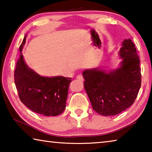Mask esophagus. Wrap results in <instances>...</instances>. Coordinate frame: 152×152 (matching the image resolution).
I'll use <instances>...</instances> for the list:
<instances>
[{"label": "esophagus", "mask_w": 152, "mask_h": 152, "mask_svg": "<svg viewBox=\"0 0 152 152\" xmlns=\"http://www.w3.org/2000/svg\"><path fill=\"white\" fill-rule=\"evenodd\" d=\"M76 79L78 80L82 81V80H83V76H82V75H78V76H76Z\"/></svg>", "instance_id": "1"}]
</instances>
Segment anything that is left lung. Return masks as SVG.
<instances>
[{"mask_svg":"<svg viewBox=\"0 0 152 152\" xmlns=\"http://www.w3.org/2000/svg\"><path fill=\"white\" fill-rule=\"evenodd\" d=\"M121 45V61L116 68L107 70L98 66L82 72L92 109L103 116L116 115L132 105L141 86L140 61L134 43L126 39Z\"/></svg>","mask_w":152,"mask_h":152,"instance_id":"left-lung-1","label":"left lung"}]
</instances>
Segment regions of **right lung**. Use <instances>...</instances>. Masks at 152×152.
Wrapping results in <instances>:
<instances>
[{"label": "right lung", "mask_w": 152, "mask_h": 152, "mask_svg": "<svg viewBox=\"0 0 152 152\" xmlns=\"http://www.w3.org/2000/svg\"><path fill=\"white\" fill-rule=\"evenodd\" d=\"M25 35L19 47L20 58L15 70V82L20 101L32 111L45 116H57L66 106L71 78L39 75L25 62L22 50Z\"/></svg>", "instance_id": "add662e5"}]
</instances>
